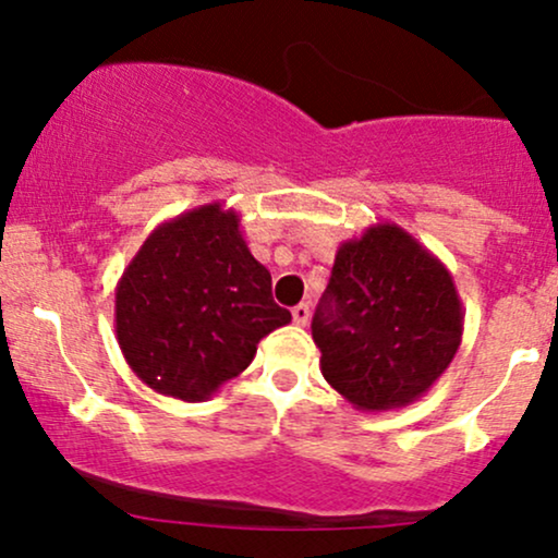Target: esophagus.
<instances>
[{
  "label": "esophagus",
  "mask_w": 558,
  "mask_h": 558,
  "mask_svg": "<svg viewBox=\"0 0 558 558\" xmlns=\"http://www.w3.org/2000/svg\"><path fill=\"white\" fill-rule=\"evenodd\" d=\"M291 315H293V323H296V325H301V328H304V325L310 323V315H312V312H310V304H299V306H293Z\"/></svg>",
  "instance_id": "1"
}]
</instances>
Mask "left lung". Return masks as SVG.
Here are the masks:
<instances>
[{
	"mask_svg": "<svg viewBox=\"0 0 558 558\" xmlns=\"http://www.w3.org/2000/svg\"><path fill=\"white\" fill-rule=\"evenodd\" d=\"M464 312L451 272L396 222L338 246L312 319L325 380L354 409L409 407L446 373Z\"/></svg>",
	"mask_w": 558,
	"mask_h": 558,
	"instance_id": "left-lung-1",
	"label": "left lung"
}]
</instances>
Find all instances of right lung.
<instances>
[{
	"label": "right lung",
	"instance_id": "right-lung-1",
	"mask_svg": "<svg viewBox=\"0 0 558 558\" xmlns=\"http://www.w3.org/2000/svg\"><path fill=\"white\" fill-rule=\"evenodd\" d=\"M291 323L272 278L248 252L241 217L213 202L165 220L114 288V332L141 383L207 401L239 377L257 343Z\"/></svg>",
	"mask_w": 558,
	"mask_h": 558
}]
</instances>
